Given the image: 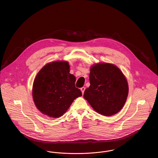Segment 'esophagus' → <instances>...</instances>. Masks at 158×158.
Here are the masks:
<instances>
[{"instance_id":"34e87169","label":"esophagus","mask_w":158,"mask_h":158,"mask_svg":"<svg viewBox=\"0 0 158 158\" xmlns=\"http://www.w3.org/2000/svg\"><path fill=\"white\" fill-rule=\"evenodd\" d=\"M85 87H82V88H81V90L82 91V94H83V93H84V92H85Z\"/></svg>"}]
</instances>
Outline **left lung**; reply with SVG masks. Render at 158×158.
Wrapping results in <instances>:
<instances>
[{
    "label": "left lung",
    "instance_id": "8db88e82",
    "mask_svg": "<svg viewBox=\"0 0 158 158\" xmlns=\"http://www.w3.org/2000/svg\"><path fill=\"white\" fill-rule=\"evenodd\" d=\"M89 81L83 97L92 108L106 117L118 113L128 94L127 81L120 69L111 63L95 64L90 68Z\"/></svg>",
    "mask_w": 158,
    "mask_h": 158
}]
</instances>
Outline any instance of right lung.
Masks as SVG:
<instances>
[{
	"instance_id": "right-lung-1",
	"label": "right lung",
	"mask_w": 158,
	"mask_h": 158,
	"mask_svg": "<svg viewBox=\"0 0 158 158\" xmlns=\"http://www.w3.org/2000/svg\"><path fill=\"white\" fill-rule=\"evenodd\" d=\"M67 61L46 64L38 72L32 85V98L38 110L49 117L58 118L69 108L82 92L75 87Z\"/></svg>"
}]
</instances>
